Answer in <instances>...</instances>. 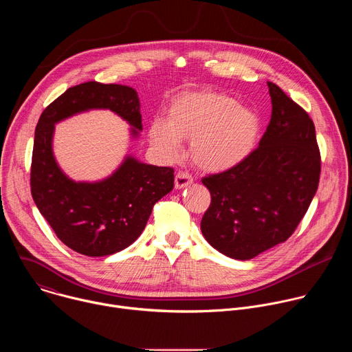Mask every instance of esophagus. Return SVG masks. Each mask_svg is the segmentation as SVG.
I'll use <instances>...</instances> for the list:
<instances>
[{"mask_svg":"<svg viewBox=\"0 0 352 352\" xmlns=\"http://www.w3.org/2000/svg\"><path fill=\"white\" fill-rule=\"evenodd\" d=\"M193 182L192 175L188 171H179L175 175V188L182 189L185 186H189Z\"/></svg>","mask_w":352,"mask_h":352,"instance_id":"esophagus-1","label":"esophagus"}]
</instances>
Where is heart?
<instances>
[{
	"instance_id": "1",
	"label": "heart",
	"mask_w": 352,
	"mask_h": 352,
	"mask_svg": "<svg viewBox=\"0 0 352 352\" xmlns=\"http://www.w3.org/2000/svg\"><path fill=\"white\" fill-rule=\"evenodd\" d=\"M261 132L256 113L219 91H188L168 106L167 120L155 118L148 135L167 157H177L182 138L192 139L195 163L205 170L221 171L241 163L252 152Z\"/></svg>"
}]
</instances>
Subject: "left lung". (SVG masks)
<instances>
[{
	"mask_svg": "<svg viewBox=\"0 0 352 352\" xmlns=\"http://www.w3.org/2000/svg\"><path fill=\"white\" fill-rule=\"evenodd\" d=\"M272 118L236 166L202 178L212 200L200 230L223 255L248 261L287 241L319 186L320 152L309 114L267 82Z\"/></svg>",
	"mask_w": 352,
	"mask_h": 352,
	"instance_id": "8db88e82",
	"label": "left lung"
}]
</instances>
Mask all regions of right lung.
<instances>
[{"instance_id": "add662e5", "label": "right lung", "mask_w": 352, "mask_h": 352, "mask_svg": "<svg viewBox=\"0 0 352 352\" xmlns=\"http://www.w3.org/2000/svg\"><path fill=\"white\" fill-rule=\"evenodd\" d=\"M90 109H109L142 129L138 93L116 83L85 82L65 90L41 113L30 166L34 204L56 235L75 252L113 255L142 234L156 202L174 186V168L142 164L128 157L110 178L74 182L58 168L52 138L54 124Z\"/></svg>"}]
</instances>
